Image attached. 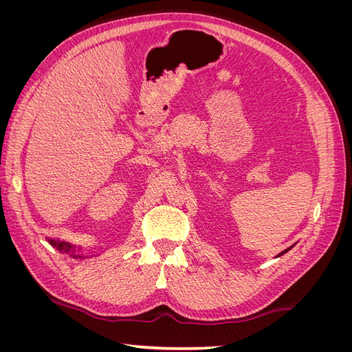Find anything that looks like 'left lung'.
I'll use <instances>...</instances> for the list:
<instances>
[{
    "label": "left lung",
    "instance_id": "1",
    "mask_svg": "<svg viewBox=\"0 0 352 352\" xmlns=\"http://www.w3.org/2000/svg\"><path fill=\"white\" fill-rule=\"evenodd\" d=\"M292 247H294V245H292ZM292 247H289V248H287V250H285V251H282V252H280V254H278V255H276V257H280V255H283V254H285V252H287V251H289V250H291V248H292Z\"/></svg>",
    "mask_w": 352,
    "mask_h": 352
}]
</instances>
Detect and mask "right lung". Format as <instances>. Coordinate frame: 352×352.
Listing matches in <instances>:
<instances>
[{"label":"right lung","mask_w":352,"mask_h":352,"mask_svg":"<svg viewBox=\"0 0 352 352\" xmlns=\"http://www.w3.org/2000/svg\"><path fill=\"white\" fill-rule=\"evenodd\" d=\"M48 243H51L52 247H54L56 250H58L60 252H66V254H70V257L73 258H87V255L83 254H79L80 251V247H76V245H72L70 242H58V241H54L51 238H47Z\"/></svg>","instance_id":"1"}]
</instances>
